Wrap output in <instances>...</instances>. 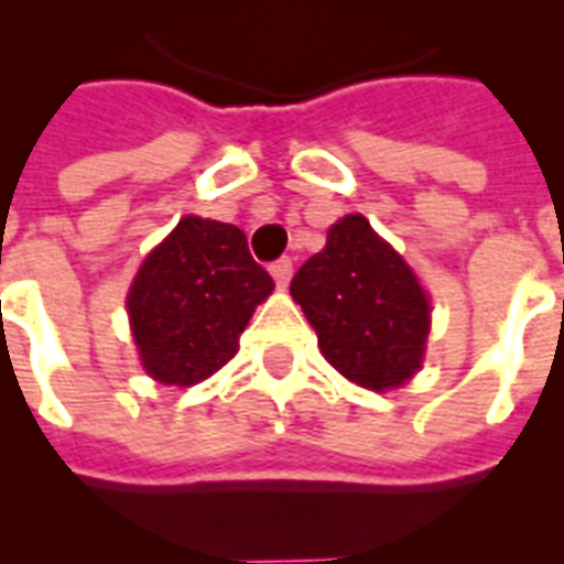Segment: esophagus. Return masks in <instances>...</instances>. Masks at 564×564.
Masks as SVG:
<instances>
[{"instance_id": "obj_1", "label": "esophagus", "mask_w": 564, "mask_h": 564, "mask_svg": "<svg viewBox=\"0 0 564 564\" xmlns=\"http://www.w3.org/2000/svg\"><path fill=\"white\" fill-rule=\"evenodd\" d=\"M269 272H272V278L278 281V286H286L292 278V257H281V260H274V263L269 265Z\"/></svg>"}]
</instances>
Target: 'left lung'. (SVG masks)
Here are the masks:
<instances>
[{"label": "left lung", "instance_id": "8db88e82", "mask_svg": "<svg viewBox=\"0 0 564 564\" xmlns=\"http://www.w3.org/2000/svg\"><path fill=\"white\" fill-rule=\"evenodd\" d=\"M292 299L339 375L383 392L421 366L430 304L412 269L377 237L362 216H345L325 251L301 265Z\"/></svg>", "mask_w": 564, "mask_h": 564}]
</instances>
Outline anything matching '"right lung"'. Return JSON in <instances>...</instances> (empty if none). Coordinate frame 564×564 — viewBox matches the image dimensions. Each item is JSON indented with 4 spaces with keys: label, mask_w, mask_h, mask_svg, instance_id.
<instances>
[{
    "label": "right lung",
    "mask_w": 564,
    "mask_h": 564,
    "mask_svg": "<svg viewBox=\"0 0 564 564\" xmlns=\"http://www.w3.org/2000/svg\"><path fill=\"white\" fill-rule=\"evenodd\" d=\"M274 290L237 225L187 216L145 257L128 316L145 371L193 386L237 354L239 334Z\"/></svg>",
    "instance_id": "add662e5"
}]
</instances>
